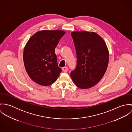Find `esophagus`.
<instances>
[{"mask_svg": "<svg viewBox=\"0 0 132 132\" xmlns=\"http://www.w3.org/2000/svg\"><path fill=\"white\" fill-rule=\"evenodd\" d=\"M62 71L64 72H67L68 71V68L67 67H64L62 68Z\"/></svg>", "mask_w": 132, "mask_h": 132, "instance_id": "1", "label": "esophagus"}]
</instances>
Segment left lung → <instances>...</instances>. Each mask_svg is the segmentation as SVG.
<instances>
[{
    "mask_svg": "<svg viewBox=\"0 0 132 132\" xmlns=\"http://www.w3.org/2000/svg\"><path fill=\"white\" fill-rule=\"evenodd\" d=\"M71 35L75 47L77 65L71 77L79 88H90L101 80L107 70V47L103 39L95 32L76 31Z\"/></svg>",
    "mask_w": 132,
    "mask_h": 132,
    "instance_id": "8db88e82",
    "label": "left lung"
}]
</instances>
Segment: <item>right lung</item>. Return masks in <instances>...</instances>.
I'll return each instance as SVG.
<instances>
[{"label": "right lung", "mask_w": 132, "mask_h": 132, "mask_svg": "<svg viewBox=\"0 0 132 132\" xmlns=\"http://www.w3.org/2000/svg\"><path fill=\"white\" fill-rule=\"evenodd\" d=\"M65 34L58 30L38 31L26 44L23 52L24 67L30 78L38 84H53L61 72L55 49Z\"/></svg>", "instance_id": "right-lung-1"}]
</instances>
